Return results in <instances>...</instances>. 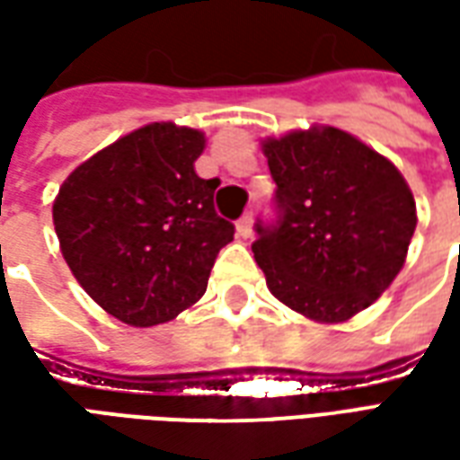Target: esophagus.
Returning a JSON list of instances; mask_svg holds the SVG:
<instances>
[{
	"label": "esophagus",
	"instance_id": "1",
	"mask_svg": "<svg viewBox=\"0 0 460 460\" xmlns=\"http://www.w3.org/2000/svg\"><path fill=\"white\" fill-rule=\"evenodd\" d=\"M251 224H253V217L251 214H243L239 221H236V234L241 239H249L251 236Z\"/></svg>",
	"mask_w": 460,
	"mask_h": 460
}]
</instances>
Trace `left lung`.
<instances>
[{
  "label": "left lung",
  "instance_id": "obj_1",
  "mask_svg": "<svg viewBox=\"0 0 460 460\" xmlns=\"http://www.w3.org/2000/svg\"><path fill=\"white\" fill-rule=\"evenodd\" d=\"M263 152L276 197L251 249L270 293L320 323L352 318L404 266L416 229L404 177L338 128L290 132Z\"/></svg>",
  "mask_w": 460,
  "mask_h": 460
}]
</instances>
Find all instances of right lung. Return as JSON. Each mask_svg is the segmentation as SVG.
<instances>
[{
	"mask_svg": "<svg viewBox=\"0 0 460 460\" xmlns=\"http://www.w3.org/2000/svg\"><path fill=\"white\" fill-rule=\"evenodd\" d=\"M201 150L199 130L152 122L84 162L56 197L68 269L128 325L167 323L197 303L234 239V224L214 209L219 180L194 172Z\"/></svg>",
	"mask_w": 460,
	"mask_h": 460,
	"instance_id": "right-lung-1",
	"label": "right lung"
}]
</instances>
